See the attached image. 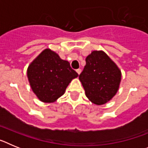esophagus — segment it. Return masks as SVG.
Listing matches in <instances>:
<instances>
[{
	"instance_id": "34e87169",
	"label": "esophagus",
	"mask_w": 148,
	"mask_h": 148,
	"mask_svg": "<svg viewBox=\"0 0 148 148\" xmlns=\"http://www.w3.org/2000/svg\"><path fill=\"white\" fill-rule=\"evenodd\" d=\"M76 73H78V75H80L81 73H82V70L81 69H78V70H76Z\"/></svg>"
}]
</instances>
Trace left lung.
<instances>
[{
	"label": "left lung",
	"mask_w": 148,
	"mask_h": 148,
	"mask_svg": "<svg viewBox=\"0 0 148 148\" xmlns=\"http://www.w3.org/2000/svg\"><path fill=\"white\" fill-rule=\"evenodd\" d=\"M87 99L96 105L112 100L119 89L121 72L103 50H93L86 58V65L79 75Z\"/></svg>",
	"instance_id": "obj_1"
}]
</instances>
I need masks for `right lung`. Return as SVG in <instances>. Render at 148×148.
Returning <instances> with one entry per match:
<instances>
[{
	"label": "right lung",
	"mask_w": 148,
	"mask_h": 148,
	"mask_svg": "<svg viewBox=\"0 0 148 148\" xmlns=\"http://www.w3.org/2000/svg\"><path fill=\"white\" fill-rule=\"evenodd\" d=\"M78 74L69 61L47 48L30 63L27 78L32 92L44 103H53L64 94L66 87Z\"/></svg>",
	"instance_id": "right-lung-1"
}]
</instances>
